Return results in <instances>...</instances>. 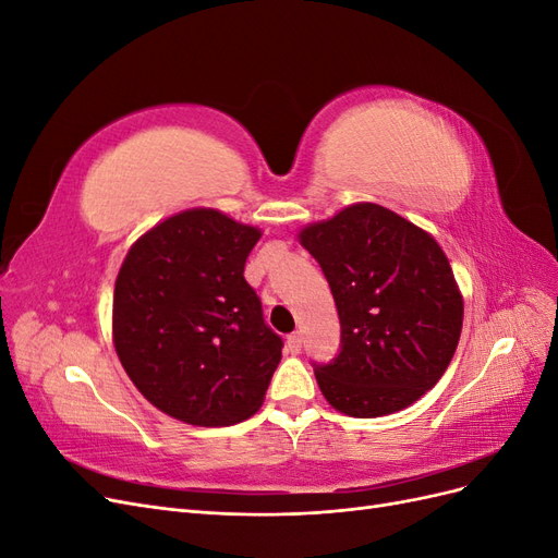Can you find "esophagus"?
Segmentation results:
<instances>
[{
    "instance_id": "esophagus-1",
    "label": "esophagus",
    "mask_w": 558,
    "mask_h": 558,
    "mask_svg": "<svg viewBox=\"0 0 558 558\" xmlns=\"http://www.w3.org/2000/svg\"><path fill=\"white\" fill-rule=\"evenodd\" d=\"M286 347H289L291 353H300V349H302V332H291L289 337H286Z\"/></svg>"
}]
</instances>
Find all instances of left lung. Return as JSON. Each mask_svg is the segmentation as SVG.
I'll return each mask as SVG.
<instances>
[{
  "mask_svg": "<svg viewBox=\"0 0 558 558\" xmlns=\"http://www.w3.org/2000/svg\"><path fill=\"white\" fill-rule=\"evenodd\" d=\"M298 238L324 269L342 326L337 359L314 367L320 393L356 418L410 408L440 381L463 328V295L445 251L375 202Z\"/></svg>",
  "mask_w": 558,
  "mask_h": 558,
  "instance_id": "left-lung-1",
  "label": "left lung"
}]
</instances>
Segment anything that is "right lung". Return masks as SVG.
Instances as JSON below:
<instances>
[{"label":"right lung","mask_w":558,"mask_h":558,"mask_svg":"<svg viewBox=\"0 0 558 558\" xmlns=\"http://www.w3.org/2000/svg\"><path fill=\"white\" fill-rule=\"evenodd\" d=\"M260 230L185 209L134 242L113 289V347L140 393L191 426L256 414L281 361L244 279Z\"/></svg>","instance_id":"obj_1"}]
</instances>
